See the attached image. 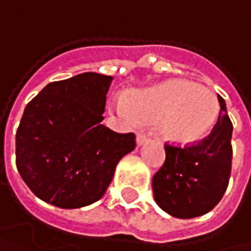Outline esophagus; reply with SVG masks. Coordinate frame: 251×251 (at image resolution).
<instances>
[{
	"label": "esophagus",
	"mask_w": 251,
	"mask_h": 251,
	"mask_svg": "<svg viewBox=\"0 0 251 251\" xmlns=\"http://www.w3.org/2000/svg\"><path fill=\"white\" fill-rule=\"evenodd\" d=\"M148 141V135L145 133V132H139L138 133V136H136V142H138V145H142V144H145Z\"/></svg>",
	"instance_id": "obj_1"
}]
</instances>
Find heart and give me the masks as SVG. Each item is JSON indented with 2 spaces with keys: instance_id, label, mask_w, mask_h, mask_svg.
I'll return each mask as SVG.
<instances>
[{
  "instance_id": "b5f03b06",
  "label": "heart",
  "mask_w": 251,
  "mask_h": 251,
  "mask_svg": "<svg viewBox=\"0 0 251 251\" xmlns=\"http://www.w3.org/2000/svg\"><path fill=\"white\" fill-rule=\"evenodd\" d=\"M118 109L139 124H160L166 139L187 144L203 136L217 121L215 94L202 85L184 79L167 81L147 91L135 93Z\"/></svg>"
}]
</instances>
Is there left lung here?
Instances as JSON below:
<instances>
[{
  "label": "left lung",
  "instance_id": "1",
  "mask_svg": "<svg viewBox=\"0 0 251 251\" xmlns=\"http://www.w3.org/2000/svg\"><path fill=\"white\" fill-rule=\"evenodd\" d=\"M221 106L211 133L192 144H164L166 160L152 177L157 205L176 218H195L208 214L223 199L228 187L232 161V124Z\"/></svg>",
  "mask_w": 251,
  "mask_h": 251
}]
</instances>
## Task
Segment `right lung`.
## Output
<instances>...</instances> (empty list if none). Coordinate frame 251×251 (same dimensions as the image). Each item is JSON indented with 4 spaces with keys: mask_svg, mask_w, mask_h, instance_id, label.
I'll list each match as a JSON object with an SVG mask.
<instances>
[{
    "mask_svg": "<svg viewBox=\"0 0 251 251\" xmlns=\"http://www.w3.org/2000/svg\"><path fill=\"white\" fill-rule=\"evenodd\" d=\"M113 76L96 73L49 82L27 103L16 133V164L28 189L58 208L99 201L135 133L101 125Z\"/></svg>",
    "mask_w": 251,
    "mask_h": 251,
    "instance_id": "add662e5",
    "label": "right lung"
}]
</instances>
